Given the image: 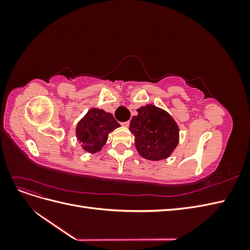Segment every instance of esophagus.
<instances>
[{
    "label": "esophagus",
    "mask_w": 250,
    "mask_h": 250,
    "mask_svg": "<svg viewBox=\"0 0 250 250\" xmlns=\"http://www.w3.org/2000/svg\"><path fill=\"white\" fill-rule=\"evenodd\" d=\"M129 124H130L129 121H126V122H123V123H122V125H123L124 127H128V126H129Z\"/></svg>",
    "instance_id": "34e87169"
}]
</instances>
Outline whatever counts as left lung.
<instances>
[{"label":"left lung","instance_id":"1","mask_svg":"<svg viewBox=\"0 0 250 250\" xmlns=\"http://www.w3.org/2000/svg\"><path fill=\"white\" fill-rule=\"evenodd\" d=\"M129 129L134 135L138 152L149 161L165 160L178 145L179 129L169 113L155 105L148 104L137 109Z\"/></svg>","mask_w":250,"mask_h":250}]
</instances>
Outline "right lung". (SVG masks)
Segmentation results:
<instances>
[{
  "instance_id": "right-lung-1",
  "label": "right lung",
  "mask_w": 250,
  "mask_h": 250,
  "mask_svg": "<svg viewBox=\"0 0 250 250\" xmlns=\"http://www.w3.org/2000/svg\"><path fill=\"white\" fill-rule=\"evenodd\" d=\"M120 127V124L109 112L99 108L87 111L77 124L76 137L82 144L83 150L96 153L105 145L108 134Z\"/></svg>"
}]
</instances>
